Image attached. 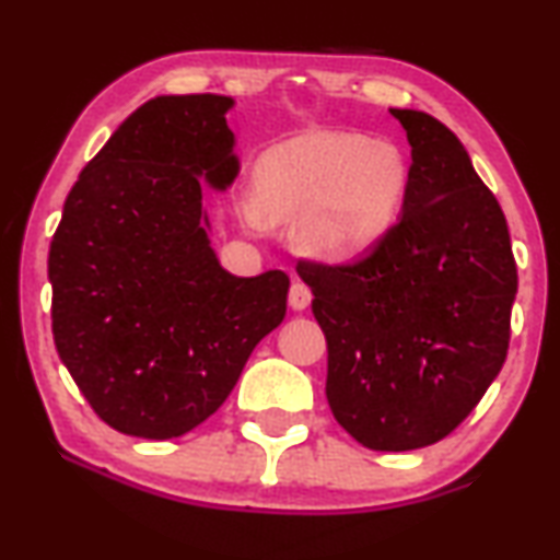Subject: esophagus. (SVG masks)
Masks as SVG:
<instances>
[{
  "instance_id": "obj_1",
  "label": "esophagus",
  "mask_w": 560,
  "mask_h": 560,
  "mask_svg": "<svg viewBox=\"0 0 560 560\" xmlns=\"http://www.w3.org/2000/svg\"><path fill=\"white\" fill-rule=\"evenodd\" d=\"M310 300H313L310 287L302 284V281H294L292 289H289V305H292V310H305L310 305Z\"/></svg>"
}]
</instances>
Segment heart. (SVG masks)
<instances>
[{
	"label": "heart",
	"mask_w": 560,
	"mask_h": 560,
	"mask_svg": "<svg viewBox=\"0 0 560 560\" xmlns=\"http://www.w3.org/2000/svg\"><path fill=\"white\" fill-rule=\"evenodd\" d=\"M407 192L396 145L360 132L315 130L273 145L255 170L247 224L300 221V242L323 260L370 250L394 226Z\"/></svg>",
	"instance_id": "b5f03b06"
}]
</instances>
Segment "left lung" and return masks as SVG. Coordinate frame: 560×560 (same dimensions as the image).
Here are the masks:
<instances>
[{
    "instance_id": "1",
    "label": "left lung",
    "mask_w": 560,
    "mask_h": 560,
    "mask_svg": "<svg viewBox=\"0 0 560 560\" xmlns=\"http://www.w3.org/2000/svg\"><path fill=\"white\" fill-rule=\"evenodd\" d=\"M412 145L401 219L345 266L300 262L326 334V399L373 451L438 443L506 360L516 262L506 215L454 132L390 109Z\"/></svg>"
}]
</instances>
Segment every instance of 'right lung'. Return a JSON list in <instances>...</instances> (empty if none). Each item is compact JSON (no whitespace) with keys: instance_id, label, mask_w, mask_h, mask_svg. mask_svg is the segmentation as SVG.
Masks as SVG:
<instances>
[{"instance_id":"right-lung-1","label":"right lung","mask_w":560,"mask_h":560,"mask_svg":"<svg viewBox=\"0 0 560 560\" xmlns=\"http://www.w3.org/2000/svg\"><path fill=\"white\" fill-rule=\"evenodd\" d=\"M232 106L215 93L145 101L80 172L54 232V345L125 435L198 428L284 320L289 276L229 273L208 234L203 182L224 192L240 174Z\"/></svg>"}]
</instances>
